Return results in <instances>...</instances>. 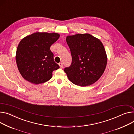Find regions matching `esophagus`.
<instances>
[{"instance_id":"obj_1","label":"esophagus","mask_w":134,"mask_h":134,"mask_svg":"<svg viewBox=\"0 0 134 134\" xmlns=\"http://www.w3.org/2000/svg\"><path fill=\"white\" fill-rule=\"evenodd\" d=\"M59 66L60 69H62L63 68V63H59Z\"/></svg>"}]
</instances>
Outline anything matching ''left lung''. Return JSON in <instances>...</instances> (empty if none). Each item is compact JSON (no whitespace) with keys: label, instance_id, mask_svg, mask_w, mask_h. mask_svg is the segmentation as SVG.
<instances>
[{"label":"left lung","instance_id":"obj_1","mask_svg":"<svg viewBox=\"0 0 134 134\" xmlns=\"http://www.w3.org/2000/svg\"><path fill=\"white\" fill-rule=\"evenodd\" d=\"M72 63L64 69L75 85L87 86L94 84L104 74L107 57L100 40L87 33L69 35L66 38Z\"/></svg>","mask_w":134,"mask_h":134}]
</instances>
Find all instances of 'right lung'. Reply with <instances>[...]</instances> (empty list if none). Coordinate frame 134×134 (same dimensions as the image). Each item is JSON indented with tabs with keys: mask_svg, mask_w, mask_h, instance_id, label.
<instances>
[{
	"mask_svg": "<svg viewBox=\"0 0 134 134\" xmlns=\"http://www.w3.org/2000/svg\"><path fill=\"white\" fill-rule=\"evenodd\" d=\"M56 33L36 32L23 38L18 44L16 62L22 77L30 83L42 84L50 80L59 68L50 48L59 38Z\"/></svg>",
	"mask_w": 134,
	"mask_h": 134,
	"instance_id": "1",
	"label": "right lung"
}]
</instances>
